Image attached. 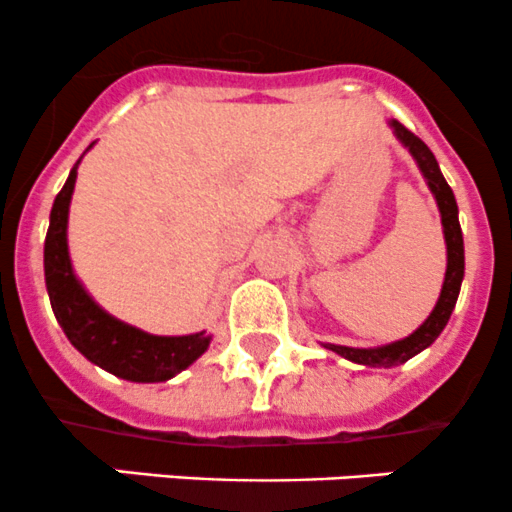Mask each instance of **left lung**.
<instances>
[{
	"label": "left lung",
	"mask_w": 512,
	"mask_h": 512,
	"mask_svg": "<svg viewBox=\"0 0 512 512\" xmlns=\"http://www.w3.org/2000/svg\"><path fill=\"white\" fill-rule=\"evenodd\" d=\"M391 126L396 129L398 139L408 146L413 156H416L418 166H421L423 176L428 179L430 191H433L435 201H438L440 209V221H443V234H445V246H448V268H445V281L443 291H440L438 303H435L433 313L426 318L421 328L416 333H411L403 341L391 343V346L381 348H348V346H328L331 351H336L338 356L348 358L353 363H363V366H396V363L408 361L416 353H421L423 348H428L435 338L440 336V331L448 323L450 313H453L455 301H458L460 293V281H463L465 271V256H463V231L458 224V204H455L453 189L448 186V181L443 179L438 169V161H435L433 151L413 134L411 129L401 124V121H391Z\"/></svg>",
	"instance_id": "left-lung-1"
}]
</instances>
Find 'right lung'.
I'll list each match as a JSON object with an SVG mask.
<instances>
[{"label":"right lung","mask_w":512,"mask_h":512,"mask_svg":"<svg viewBox=\"0 0 512 512\" xmlns=\"http://www.w3.org/2000/svg\"><path fill=\"white\" fill-rule=\"evenodd\" d=\"M77 166L79 161L54 199L44 241V278L54 316L72 346L104 371L136 383L169 381L209 348L211 338L204 331L191 336H149L111 318L91 301L74 276L67 251L69 201L77 181Z\"/></svg>","instance_id":"add662e5"}]
</instances>
